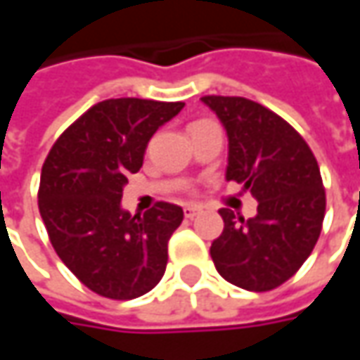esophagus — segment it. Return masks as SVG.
Listing matches in <instances>:
<instances>
[{
	"label": "esophagus",
	"mask_w": 360,
	"mask_h": 360,
	"mask_svg": "<svg viewBox=\"0 0 360 360\" xmlns=\"http://www.w3.org/2000/svg\"><path fill=\"white\" fill-rule=\"evenodd\" d=\"M198 214H200V208H198V206H186V208H184V216H186V218H194V216Z\"/></svg>",
	"instance_id": "esophagus-1"
}]
</instances>
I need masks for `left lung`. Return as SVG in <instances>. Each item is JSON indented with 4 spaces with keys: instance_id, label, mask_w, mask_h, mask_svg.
Wrapping results in <instances>:
<instances>
[{
    "instance_id": "1",
    "label": "left lung",
    "mask_w": 360,
    "mask_h": 360,
    "mask_svg": "<svg viewBox=\"0 0 360 360\" xmlns=\"http://www.w3.org/2000/svg\"><path fill=\"white\" fill-rule=\"evenodd\" d=\"M202 102L229 134L226 180L258 200L244 220L222 208V234L210 256L224 281L266 292L297 274L323 230L326 196L316 158L286 120L238 96H204Z\"/></svg>"
}]
</instances>
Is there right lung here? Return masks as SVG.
Segmentation results:
<instances>
[{"label": "right lung", "mask_w": 360, "mask_h": 360, "mask_svg": "<svg viewBox=\"0 0 360 360\" xmlns=\"http://www.w3.org/2000/svg\"><path fill=\"white\" fill-rule=\"evenodd\" d=\"M182 108L184 102L140 98L98 102L56 140L44 162L37 206L49 242L100 297L131 300L164 276L182 208L156 202L144 216H131L120 200L154 131Z\"/></svg>", "instance_id": "obj_1"}]
</instances>
